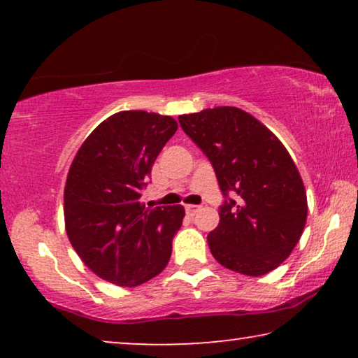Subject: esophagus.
<instances>
[{"mask_svg": "<svg viewBox=\"0 0 358 358\" xmlns=\"http://www.w3.org/2000/svg\"><path fill=\"white\" fill-rule=\"evenodd\" d=\"M199 208H200V205H185V212H187L189 215H195Z\"/></svg>", "mask_w": 358, "mask_h": 358, "instance_id": "34e87169", "label": "esophagus"}]
</instances>
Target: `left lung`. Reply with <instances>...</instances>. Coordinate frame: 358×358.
Listing matches in <instances>:
<instances>
[{"label": "left lung", "mask_w": 358, "mask_h": 358, "mask_svg": "<svg viewBox=\"0 0 358 358\" xmlns=\"http://www.w3.org/2000/svg\"><path fill=\"white\" fill-rule=\"evenodd\" d=\"M179 124L207 155L227 199L207 238L213 257L229 271L266 275L290 256L306 224L305 185L290 153L238 107L184 114Z\"/></svg>", "instance_id": "left-lung-1"}]
</instances>
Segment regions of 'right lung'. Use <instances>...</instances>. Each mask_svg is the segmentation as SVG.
<instances>
[{
  "label": "right lung",
  "instance_id": "right-lung-1",
  "mask_svg": "<svg viewBox=\"0 0 358 358\" xmlns=\"http://www.w3.org/2000/svg\"><path fill=\"white\" fill-rule=\"evenodd\" d=\"M178 130L169 115L122 110L91 131L65 184V228L78 256L102 280L136 287L168 266L184 207H146L141 190Z\"/></svg>",
  "mask_w": 358,
  "mask_h": 358
}]
</instances>
